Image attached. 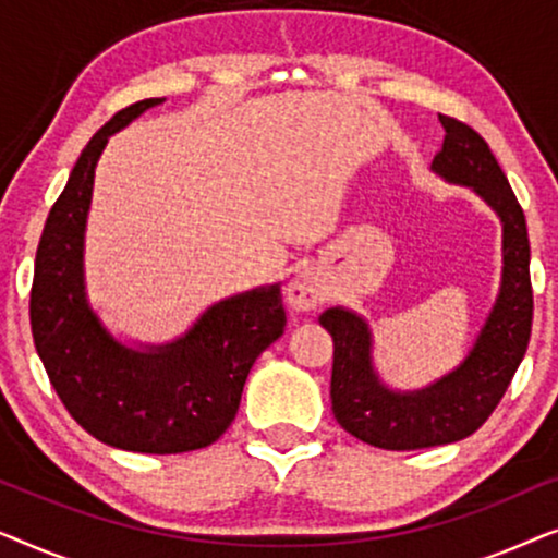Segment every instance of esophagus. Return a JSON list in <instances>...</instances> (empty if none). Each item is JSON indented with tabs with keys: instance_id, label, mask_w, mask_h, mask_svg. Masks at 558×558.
<instances>
[{
	"instance_id": "esophagus-1",
	"label": "esophagus",
	"mask_w": 558,
	"mask_h": 558,
	"mask_svg": "<svg viewBox=\"0 0 558 558\" xmlns=\"http://www.w3.org/2000/svg\"><path fill=\"white\" fill-rule=\"evenodd\" d=\"M287 302L289 307L307 312L315 310L325 302V284L323 279L317 277L312 269H302L300 274H294L292 281L287 287Z\"/></svg>"
}]
</instances>
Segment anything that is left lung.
Returning <instances> with one entry per match:
<instances>
[{
    "label": "left lung",
    "mask_w": 558,
    "mask_h": 558,
    "mask_svg": "<svg viewBox=\"0 0 558 558\" xmlns=\"http://www.w3.org/2000/svg\"><path fill=\"white\" fill-rule=\"evenodd\" d=\"M445 142L432 167L475 187L502 220V287L468 361L418 393H391L371 368L368 327L340 307L319 315L332 335V414L348 434L378 449H424L470 437L508 391L531 340V246L521 203L487 142L464 121L439 113Z\"/></svg>",
    "instance_id": "8db88e82"
}]
</instances>
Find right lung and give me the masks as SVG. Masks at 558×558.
Masks as SVG:
<instances>
[{
    "label": "right lung",
    "instance_id": "obj_1",
    "mask_svg": "<svg viewBox=\"0 0 558 558\" xmlns=\"http://www.w3.org/2000/svg\"><path fill=\"white\" fill-rule=\"evenodd\" d=\"M159 101L113 113L81 151L37 243L29 325L52 388L90 437L129 452L180 454L231 426L251 365L284 332L287 315L279 287L258 289L210 307L172 345L136 353L88 310L81 256L96 162L113 132Z\"/></svg>",
    "mask_w": 558,
    "mask_h": 558
}]
</instances>
